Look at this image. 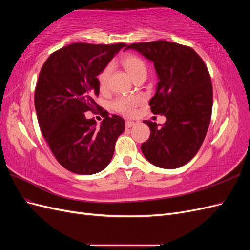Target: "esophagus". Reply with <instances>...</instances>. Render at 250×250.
<instances>
[{"mask_svg":"<svg viewBox=\"0 0 250 250\" xmlns=\"http://www.w3.org/2000/svg\"><path fill=\"white\" fill-rule=\"evenodd\" d=\"M135 124V122H133V121H126V123H125V125H126V128H131V127H133Z\"/></svg>","mask_w":250,"mask_h":250,"instance_id":"obj_1","label":"esophagus"}]
</instances>
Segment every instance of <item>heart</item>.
<instances>
[{
  "label": "heart",
  "mask_w": 250,
  "mask_h": 250,
  "mask_svg": "<svg viewBox=\"0 0 250 250\" xmlns=\"http://www.w3.org/2000/svg\"><path fill=\"white\" fill-rule=\"evenodd\" d=\"M123 67L126 72L130 75L132 79H135L142 75L147 74V65L145 62L139 56H135L132 54L125 55L122 60H121ZM112 69L111 64H107L101 73L98 75V82L101 88H105L107 84L108 77L110 75ZM143 99L140 96H132V97H119L113 102V108L117 111L123 113L125 116H132L135 112V108L142 103Z\"/></svg>",
  "instance_id": "b5f03b06"
}]
</instances>
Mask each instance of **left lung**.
<instances>
[{"label":"left lung","mask_w":250,"mask_h":250,"mask_svg":"<svg viewBox=\"0 0 250 250\" xmlns=\"http://www.w3.org/2000/svg\"><path fill=\"white\" fill-rule=\"evenodd\" d=\"M128 49L153 62L158 82L149 105L154 115L166 117L161 127L144 121L150 138L142 152L156 167L179 168L197 154L208 129L213 86L208 67L192 48L175 42H138Z\"/></svg>","instance_id":"obj_1"}]
</instances>
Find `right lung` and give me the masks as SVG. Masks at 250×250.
<instances>
[{
	"label": "right lung",
	"mask_w": 250,
	"mask_h": 250,
	"mask_svg": "<svg viewBox=\"0 0 250 250\" xmlns=\"http://www.w3.org/2000/svg\"><path fill=\"white\" fill-rule=\"evenodd\" d=\"M124 47L72 43L51 54L42 67L34 95L40 128L58 163L73 173L90 175L106 168L125 130L120 116L106 117L98 126L84 115L100 109L95 102L97 76Z\"/></svg>",
	"instance_id": "right-lung-1"
}]
</instances>
